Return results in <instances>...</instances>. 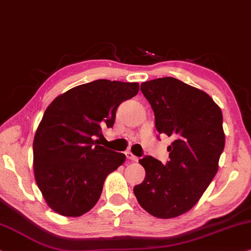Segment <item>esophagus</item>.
I'll return each mask as SVG.
<instances>
[{
  "instance_id": "obj_1",
  "label": "esophagus",
  "mask_w": 251,
  "mask_h": 251,
  "mask_svg": "<svg viewBox=\"0 0 251 251\" xmlns=\"http://www.w3.org/2000/svg\"><path fill=\"white\" fill-rule=\"evenodd\" d=\"M126 158L130 159V161H132V162H137L138 161V157H137V156H134L132 152L126 151Z\"/></svg>"
}]
</instances>
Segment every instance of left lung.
I'll use <instances>...</instances> for the list:
<instances>
[{
  "instance_id": "8db88e82",
  "label": "left lung",
  "mask_w": 251,
  "mask_h": 251,
  "mask_svg": "<svg viewBox=\"0 0 251 251\" xmlns=\"http://www.w3.org/2000/svg\"><path fill=\"white\" fill-rule=\"evenodd\" d=\"M140 90L154 111L158 134L173 141L165 165L152 156L139 159L146 176L133 192L151 215L172 219L197 204L219 170L225 144L222 111L205 92L172 77L143 82Z\"/></svg>"
}]
</instances>
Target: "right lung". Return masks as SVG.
I'll list each match as a JSON object with an SVG mask.
<instances>
[{"label": "right lung", "mask_w": 251, "mask_h": 251, "mask_svg": "<svg viewBox=\"0 0 251 251\" xmlns=\"http://www.w3.org/2000/svg\"><path fill=\"white\" fill-rule=\"evenodd\" d=\"M139 92V83L99 80L74 87L46 108L34 138V172L54 212L77 217L99 201L104 181L126 161L122 152L100 146L119 105Z\"/></svg>", "instance_id": "add662e5"}]
</instances>
